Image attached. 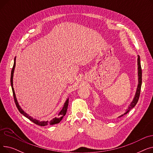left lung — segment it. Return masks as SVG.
Listing matches in <instances>:
<instances>
[{
    "instance_id": "obj_1",
    "label": "left lung",
    "mask_w": 153,
    "mask_h": 153,
    "mask_svg": "<svg viewBox=\"0 0 153 153\" xmlns=\"http://www.w3.org/2000/svg\"><path fill=\"white\" fill-rule=\"evenodd\" d=\"M138 87H137V90H136L134 97L132 101V102L131 103V104L130 105L129 107L126 110V111L123 115L126 114L128 112H129V111L132 109L137 103L138 100H139V97L140 95V92H141V84H142V69H141V64H140V56H138ZM123 115H122V117Z\"/></svg>"
}]
</instances>
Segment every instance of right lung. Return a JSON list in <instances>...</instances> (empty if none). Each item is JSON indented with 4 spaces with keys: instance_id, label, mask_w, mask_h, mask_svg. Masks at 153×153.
Segmentation results:
<instances>
[{
    "instance_id": "1",
    "label": "right lung",
    "mask_w": 153,
    "mask_h": 153,
    "mask_svg": "<svg viewBox=\"0 0 153 153\" xmlns=\"http://www.w3.org/2000/svg\"><path fill=\"white\" fill-rule=\"evenodd\" d=\"M14 64H13V66L12 68V72H11V77H10V84H11V86H12V92H13V98H14V101L15 103V105L17 106L19 111L20 112V113L25 116V117H27V118H28L30 120H31V122H33L34 123L39 125V126H46L48 125H54V124H57L58 123H59L61 122V120L62 119V118L64 117V116L66 114V111L68 110V104H69V99H68L66 100V101L64 103V105L62 107V109L61 110V111L59 113L58 117H56L55 118H54L53 120H51V121H42L39 122V120H37L36 119H33L32 117H31L29 115H28L27 113H25L24 111L21 107H20L19 104L17 102V99H16V96H15V94L14 92V89L13 87V72H14V69H15V58L14 59Z\"/></svg>"
}]
</instances>
